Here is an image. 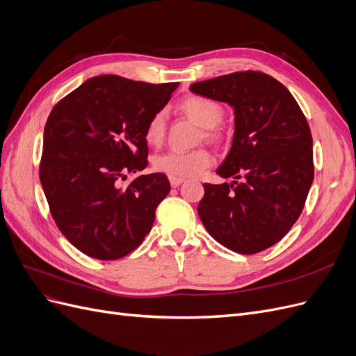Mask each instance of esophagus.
I'll use <instances>...</instances> for the list:
<instances>
[{"instance_id": "esophagus-1", "label": "esophagus", "mask_w": 356, "mask_h": 356, "mask_svg": "<svg viewBox=\"0 0 356 356\" xmlns=\"http://www.w3.org/2000/svg\"><path fill=\"white\" fill-rule=\"evenodd\" d=\"M169 181H170V186H172V187H178V186H181V184H182V182H184V178L169 177Z\"/></svg>"}]
</instances>
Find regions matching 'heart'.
I'll return each instance as SVG.
<instances>
[{
  "label": "heart",
  "instance_id": "heart-1",
  "mask_svg": "<svg viewBox=\"0 0 356 356\" xmlns=\"http://www.w3.org/2000/svg\"><path fill=\"white\" fill-rule=\"evenodd\" d=\"M179 108L191 122L204 129V138L218 136L215 127L221 123L224 117V108L218 101L202 95H190L181 101ZM165 113H154L145 126V141L149 145H159L165 138ZM212 154L207 148L191 149V152H168L154 159V168L169 177L190 178L197 177L212 163Z\"/></svg>",
  "mask_w": 356,
  "mask_h": 356
}]
</instances>
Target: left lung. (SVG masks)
I'll list each match as a JSON object with an SVG mask.
<instances>
[{"label": "left lung", "instance_id": "left-lung-1", "mask_svg": "<svg viewBox=\"0 0 356 356\" xmlns=\"http://www.w3.org/2000/svg\"><path fill=\"white\" fill-rule=\"evenodd\" d=\"M190 90L234 110L232 149L217 169L232 184H203L199 217L212 238L251 255L277 243L305 208L314 182L306 117L285 86L260 71H239Z\"/></svg>", "mask_w": 356, "mask_h": 356}]
</instances>
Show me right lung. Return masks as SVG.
<instances>
[{
    "instance_id": "right-lung-1",
    "label": "right lung",
    "mask_w": 356,
    "mask_h": 356,
    "mask_svg": "<svg viewBox=\"0 0 356 356\" xmlns=\"http://www.w3.org/2000/svg\"><path fill=\"white\" fill-rule=\"evenodd\" d=\"M178 83L99 75L62 98L47 118L40 181L58 229L83 254L118 260L143 243L170 190L148 165L145 126Z\"/></svg>"
}]
</instances>
